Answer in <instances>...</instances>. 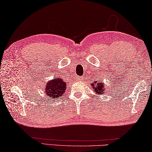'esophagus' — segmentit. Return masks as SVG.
Returning <instances> with one entry per match:
<instances>
[{
    "mask_svg": "<svg viewBox=\"0 0 152 152\" xmlns=\"http://www.w3.org/2000/svg\"><path fill=\"white\" fill-rule=\"evenodd\" d=\"M83 77H79L77 78V80H79V81H81L82 79H83Z\"/></svg>",
    "mask_w": 152,
    "mask_h": 152,
    "instance_id": "obj_1",
    "label": "esophagus"
}]
</instances>
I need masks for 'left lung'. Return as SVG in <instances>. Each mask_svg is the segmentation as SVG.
<instances>
[{
  "label": "left lung",
  "instance_id": "8db88e82",
  "mask_svg": "<svg viewBox=\"0 0 152 152\" xmlns=\"http://www.w3.org/2000/svg\"><path fill=\"white\" fill-rule=\"evenodd\" d=\"M90 86L91 87H92L94 91H96V94L97 96H99V94L105 93L106 85L104 83H103L101 81V80L94 81V83H90Z\"/></svg>",
  "mask_w": 152,
  "mask_h": 152
}]
</instances>
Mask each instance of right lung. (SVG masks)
I'll return each instance as SVG.
<instances>
[{
    "label": "right lung",
    "mask_w": 152,
    "mask_h": 152,
    "mask_svg": "<svg viewBox=\"0 0 152 152\" xmlns=\"http://www.w3.org/2000/svg\"><path fill=\"white\" fill-rule=\"evenodd\" d=\"M66 83L64 79L54 78L49 80L44 88L46 95L53 99H56L65 93Z\"/></svg>",
    "instance_id": "add662e5"
}]
</instances>
